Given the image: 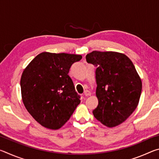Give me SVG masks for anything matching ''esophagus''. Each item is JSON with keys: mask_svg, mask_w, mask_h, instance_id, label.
Segmentation results:
<instances>
[{"mask_svg": "<svg viewBox=\"0 0 159 159\" xmlns=\"http://www.w3.org/2000/svg\"><path fill=\"white\" fill-rule=\"evenodd\" d=\"M90 95H91V93L90 92L89 90H85L84 92V95L85 97H88V96H90Z\"/></svg>", "mask_w": 159, "mask_h": 159, "instance_id": "esophagus-1", "label": "esophagus"}]
</instances>
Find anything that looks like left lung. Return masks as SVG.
<instances>
[{
    "instance_id": "left-lung-1",
    "label": "left lung",
    "mask_w": 159,
    "mask_h": 159,
    "mask_svg": "<svg viewBox=\"0 0 159 159\" xmlns=\"http://www.w3.org/2000/svg\"><path fill=\"white\" fill-rule=\"evenodd\" d=\"M85 58L97 66L98 105L94 116L108 128L121 124L137 108L142 93V80L133 63L124 54L113 51H93Z\"/></svg>"
}]
</instances>
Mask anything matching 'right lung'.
Segmentation results:
<instances>
[{
    "label": "right lung",
    "mask_w": 159,
    "mask_h": 159,
    "mask_svg": "<svg viewBox=\"0 0 159 159\" xmlns=\"http://www.w3.org/2000/svg\"><path fill=\"white\" fill-rule=\"evenodd\" d=\"M80 55L40 53L24 70L20 80L26 110L43 127L57 130L65 124L80 102L68 75Z\"/></svg>",
    "instance_id": "add662e5"
}]
</instances>
